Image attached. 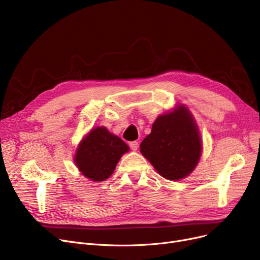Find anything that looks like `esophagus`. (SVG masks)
Returning a JSON list of instances; mask_svg holds the SVG:
<instances>
[{
  "instance_id": "esophagus-1",
  "label": "esophagus",
  "mask_w": 260,
  "mask_h": 260,
  "mask_svg": "<svg viewBox=\"0 0 260 260\" xmlns=\"http://www.w3.org/2000/svg\"><path fill=\"white\" fill-rule=\"evenodd\" d=\"M129 146H130V148H131V150H133V151H137L138 150V148H139V143L138 142H130L129 143Z\"/></svg>"
}]
</instances>
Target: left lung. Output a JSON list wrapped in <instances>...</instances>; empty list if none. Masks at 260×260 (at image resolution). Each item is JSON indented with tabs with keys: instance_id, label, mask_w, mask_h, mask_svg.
Here are the masks:
<instances>
[{
	"instance_id": "1",
	"label": "left lung",
	"mask_w": 260,
	"mask_h": 260,
	"mask_svg": "<svg viewBox=\"0 0 260 260\" xmlns=\"http://www.w3.org/2000/svg\"><path fill=\"white\" fill-rule=\"evenodd\" d=\"M141 152L158 174L171 181L188 176L201 156V139L189 111L180 106L160 115L141 143Z\"/></svg>"
}]
</instances>
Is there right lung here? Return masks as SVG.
<instances>
[{
	"mask_svg": "<svg viewBox=\"0 0 260 260\" xmlns=\"http://www.w3.org/2000/svg\"><path fill=\"white\" fill-rule=\"evenodd\" d=\"M129 150L128 145L105 127H97L81 141L75 163L81 174L92 181L108 179L121 155Z\"/></svg>",
	"mask_w": 260,
	"mask_h": 260,
	"instance_id": "right-lung-1",
	"label": "right lung"
}]
</instances>
